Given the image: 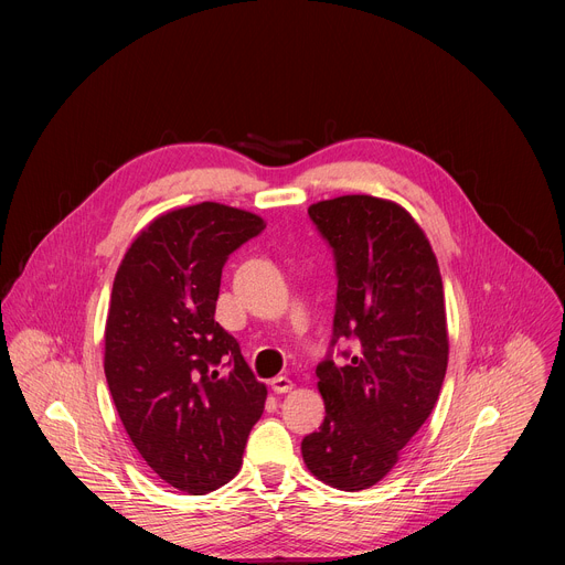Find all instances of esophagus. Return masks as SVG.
Instances as JSON below:
<instances>
[{
  "mask_svg": "<svg viewBox=\"0 0 565 565\" xmlns=\"http://www.w3.org/2000/svg\"><path fill=\"white\" fill-rule=\"evenodd\" d=\"M270 386L275 393H288L292 388V380L286 377V375H277L270 380Z\"/></svg>",
  "mask_w": 565,
  "mask_h": 565,
  "instance_id": "34e87169",
  "label": "esophagus"
}]
</instances>
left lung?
Returning <instances> with one entry per match:
<instances>
[{"mask_svg":"<svg viewBox=\"0 0 565 565\" xmlns=\"http://www.w3.org/2000/svg\"><path fill=\"white\" fill-rule=\"evenodd\" d=\"M308 216L335 257L338 301L329 355L317 364L327 416L301 440L312 476L344 492L382 480L434 412L447 371L445 292L420 225L393 201L349 194ZM338 339L356 353L335 365Z\"/></svg>","mask_w":565,"mask_h":565,"instance_id":"obj_1","label":"left lung"}]
</instances>
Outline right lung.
Returning a JSON list of instances; mask_svg holds the SVG:
<instances>
[{
    "label": "right lung",
    "mask_w": 565,
    "mask_h": 565,
    "mask_svg": "<svg viewBox=\"0 0 565 565\" xmlns=\"http://www.w3.org/2000/svg\"><path fill=\"white\" fill-rule=\"evenodd\" d=\"M264 227L210 201L172 210L134 238L114 279L105 375L116 412L145 462L192 497L234 478L264 414L266 384L214 321L227 257Z\"/></svg>",
    "instance_id": "obj_1"
}]
</instances>
